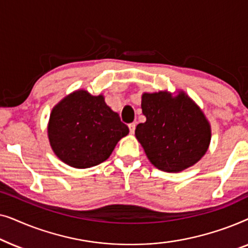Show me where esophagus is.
Wrapping results in <instances>:
<instances>
[{"label": "esophagus", "instance_id": "esophagus-1", "mask_svg": "<svg viewBox=\"0 0 248 248\" xmlns=\"http://www.w3.org/2000/svg\"><path fill=\"white\" fill-rule=\"evenodd\" d=\"M135 126H137V124H135V123H131V124H128V128H130V133H131V134H133V133H134V131H135Z\"/></svg>", "mask_w": 248, "mask_h": 248}]
</instances>
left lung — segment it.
Here are the masks:
<instances>
[{
  "label": "left lung",
  "instance_id": "left-lung-1",
  "mask_svg": "<svg viewBox=\"0 0 248 248\" xmlns=\"http://www.w3.org/2000/svg\"><path fill=\"white\" fill-rule=\"evenodd\" d=\"M142 113L147 121L135 128V137L155 167L178 172L195 165L208 151L211 126L200 107L178 91L142 94Z\"/></svg>",
  "mask_w": 248,
  "mask_h": 248
}]
</instances>
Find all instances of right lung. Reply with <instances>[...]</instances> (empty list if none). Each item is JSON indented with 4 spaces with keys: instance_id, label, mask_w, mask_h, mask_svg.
I'll return each instance as SVG.
<instances>
[{
    "instance_id": "add662e5",
    "label": "right lung",
    "mask_w": 248,
    "mask_h": 248,
    "mask_svg": "<svg viewBox=\"0 0 248 248\" xmlns=\"http://www.w3.org/2000/svg\"><path fill=\"white\" fill-rule=\"evenodd\" d=\"M47 132L54 154L71 167L83 169L107 160L128 127L103 94L77 90L53 108Z\"/></svg>"
}]
</instances>
